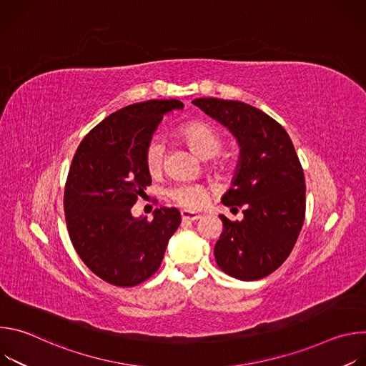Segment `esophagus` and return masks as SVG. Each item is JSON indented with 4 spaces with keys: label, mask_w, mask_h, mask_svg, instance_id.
<instances>
[{
    "label": "esophagus",
    "mask_w": 366,
    "mask_h": 366,
    "mask_svg": "<svg viewBox=\"0 0 366 366\" xmlns=\"http://www.w3.org/2000/svg\"><path fill=\"white\" fill-rule=\"evenodd\" d=\"M181 217H182V220L195 222V220H199V219H201V214H199V213H195V212H189V210H182V212H181Z\"/></svg>",
    "instance_id": "obj_1"
}]
</instances>
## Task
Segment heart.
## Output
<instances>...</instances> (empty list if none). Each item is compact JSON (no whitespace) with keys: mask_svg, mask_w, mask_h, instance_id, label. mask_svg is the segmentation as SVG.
<instances>
[{"mask_svg":"<svg viewBox=\"0 0 366 366\" xmlns=\"http://www.w3.org/2000/svg\"><path fill=\"white\" fill-rule=\"evenodd\" d=\"M179 136L185 140L189 149L198 154L201 159H210L216 156L222 146L223 140L220 133L208 123L204 122H191L184 124L179 129ZM165 144L161 139H152L144 150V165L150 175L159 174L164 167ZM169 197L179 205L188 208H199L205 204L208 192L204 187L198 184H179L169 189Z\"/></svg>","mask_w":366,"mask_h":366,"instance_id":"obj_1","label":"heart"}]
</instances>
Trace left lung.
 <instances>
[{"label": "left lung", "mask_w": 366, "mask_h": 366, "mask_svg": "<svg viewBox=\"0 0 366 366\" xmlns=\"http://www.w3.org/2000/svg\"><path fill=\"white\" fill-rule=\"evenodd\" d=\"M201 112L237 142L239 161L222 202L243 207V219L220 214L223 233L214 246L217 265L242 281L265 278L290 256L305 216V181L285 129L242 101L195 98Z\"/></svg>", "instance_id": "8db88e82"}]
</instances>
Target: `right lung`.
<instances>
[{
    "mask_svg": "<svg viewBox=\"0 0 366 366\" xmlns=\"http://www.w3.org/2000/svg\"><path fill=\"white\" fill-rule=\"evenodd\" d=\"M182 109L178 99L132 104L97 124L76 149L65 185L66 226L82 262L106 282L134 287L152 277L181 223L177 208H156L147 222L132 207L152 184L147 143L165 114Z\"/></svg>",
    "mask_w": 366,
    "mask_h": 366,
    "instance_id": "obj_1",
    "label": "right lung"
}]
</instances>
